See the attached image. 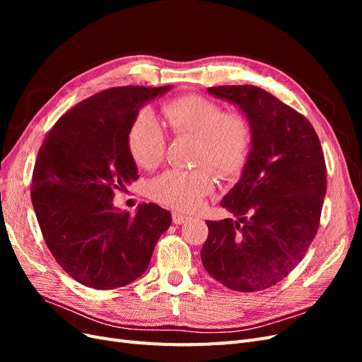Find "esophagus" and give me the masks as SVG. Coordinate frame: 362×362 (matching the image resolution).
<instances>
[{"mask_svg":"<svg viewBox=\"0 0 362 362\" xmlns=\"http://www.w3.org/2000/svg\"><path fill=\"white\" fill-rule=\"evenodd\" d=\"M189 218H190V216L184 214V213H180V211H173L172 213V221H173L175 225H182V223L187 222Z\"/></svg>","mask_w":362,"mask_h":362,"instance_id":"esophagus-1","label":"esophagus"}]
</instances>
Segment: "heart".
<instances>
[{
    "mask_svg": "<svg viewBox=\"0 0 362 362\" xmlns=\"http://www.w3.org/2000/svg\"><path fill=\"white\" fill-rule=\"evenodd\" d=\"M161 110L175 136L196 137V164H210L222 178H234L243 172L254 145V131L245 113L225 112L222 104L198 95L173 98ZM127 145L137 166L154 169L164 157L166 137L154 116L141 113L129 127ZM213 187V172L199 166L163 172L151 181L149 193L160 204L193 210Z\"/></svg>",
    "mask_w": 362,
    "mask_h": 362,
    "instance_id": "obj_1",
    "label": "heart"
}]
</instances>
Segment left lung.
<instances>
[{"label":"left lung","mask_w":362,"mask_h":362,"mask_svg":"<svg viewBox=\"0 0 362 362\" xmlns=\"http://www.w3.org/2000/svg\"><path fill=\"white\" fill-rule=\"evenodd\" d=\"M208 92L242 108L254 145L242 178L221 202L237 221L206 222L201 259L225 287L261 291L290 275L317 234L326 193L323 149L310 120L264 89Z\"/></svg>","instance_id":"1"}]
</instances>
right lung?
Masks as SVG:
<instances>
[{
  "label": "right lung",
  "mask_w": 362,
  "mask_h": 362,
  "mask_svg": "<svg viewBox=\"0 0 362 362\" xmlns=\"http://www.w3.org/2000/svg\"><path fill=\"white\" fill-rule=\"evenodd\" d=\"M170 86L103 90L64 113L39 149L31 202L43 240L71 278L95 290L125 287L145 273L168 210L144 204L134 216L113 205L139 178L127 136L140 107Z\"/></svg>",
  "instance_id": "obj_1"
}]
</instances>
